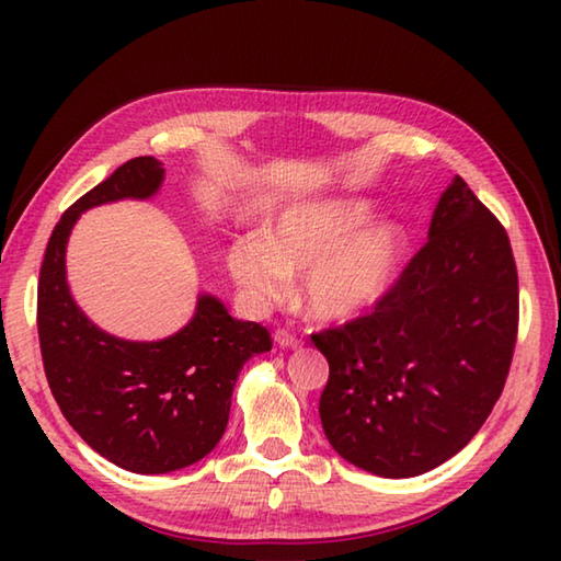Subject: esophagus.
Segmentation results:
<instances>
[{"label": "esophagus", "instance_id": "esophagus-1", "mask_svg": "<svg viewBox=\"0 0 561 561\" xmlns=\"http://www.w3.org/2000/svg\"><path fill=\"white\" fill-rule=\"evenodd\" d=\"M274 344L282 346V348H297L299 339L294 336L289 329H277V331H274Z\"/></svg>", "mask_w": 561, "mask_h": 561}]
</instances>
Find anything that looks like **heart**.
Here are the masks:
<instances>
[{
  "mask_svg": "<svg viewBox=\"0 0 561 561\" xmlns=\"http://www.w3.org/2000/svg\"><path fill=\"white\" fill-rule=\"evenodd\" d=\"M358 197L291 203L262 234H242L227 250V272L252 309L287 299L301 274L299 304L314 321L346 324L391 297L408 262V232L396 220H371Z\"/></svg>",
  "mask_w": 561,
  "mask_h": 561,
  "instance_id": "obj_1",
  "label": "heart"
}]
</instances>
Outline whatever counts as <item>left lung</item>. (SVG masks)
I'll use <instances>...</instances> for the list:
<instances>
[{"mask_svg":"<svg viewBox=\"0 0 561 561\" xmlns=\"http://www.w3.org/2000/svg\"><path fill=\"white\" fill-rule=\"evenodd\" d=\"M517 319L510 237L455 175L391 297L311 336L329 360L319 415L331 448L381 478L450 460L505 388Z\"/></svg>","mask_w":561,"mask_h":561,"instance_id":"1","label":"left lung"}]
</instances>
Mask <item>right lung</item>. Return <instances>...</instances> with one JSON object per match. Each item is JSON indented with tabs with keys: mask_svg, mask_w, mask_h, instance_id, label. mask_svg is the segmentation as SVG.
Segmentation results:
<instances>
[{
	"mask_svg": "<svg viewBox=\"0 0 561 561\" xmlns=\"http://www.w3.org/2000/svg\"><path fill=\"white\" fill-rule=\"evenodd\" d=\"M163 163L133 158L61 215L46 244L36 327L46 381L71 428L118 468L163 474L203 460L227 428L232 388L270 331L227 314L201 294L193 319L160 341H128L99 329L66 284V242L81 213L116 201H148Z\"/></svg>",
	"mask_w": 561,
	"mask_h": 561,
	"instance_id": "1",
	"label": "right lung"
}]
</instances>
